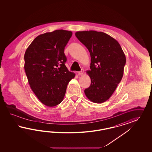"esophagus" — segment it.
Segmentation results:
<instances>
[{
  "mask_svg": "<svg viewBox=\"0 0 152 152\" xmlns=\"http://www.w3.org/2000/svg\"><path fill=\"white\" fill-rule=\"evenodd\" d=\"M83 72H84V70L83 69H81V71H79L78 72V75L80 76V75H83Z\"/></svg>",
  "mask_w": 152,
  "mask_h": 152,
  "instance_id": "1",
  "label": "esophagus"
}]
</instances>
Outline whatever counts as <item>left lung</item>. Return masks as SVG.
<instances>
[{"instance_id": "left-lung-1", "label": "left lung", "mask_w": 152, "mask_h": 152, "mask_svg": "<svg viewBox=\"0 0 152 152\" xmlns=\"http://www.w3.org/2000/svg\"><path fill=\"white\" fill-rule=\"evenodd\" d=\"M90 53V70L87 74L91 85L84 91L91 101L100 104L107 100L121 81L126 57L121 46L106 33L95 31L75 33Z\"/></svg>"}]
</instances>
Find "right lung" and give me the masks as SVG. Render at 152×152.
Wrapping results in <instances>:
<instances>
[{
	"instance_id": "1",
	"label": "right lung",
	"mask_w": 152,
	"mask_h": 152,
	"mask_svg": "<svg viewBox=\"0 0 152 152\" xmlns=\"http://www.w3.org/2000/svg\"><path fill=\"white\" fill-rule=\"evenodd\" d=\"M71 31L56 30L37 36L24 54V69L33 92L43 104L49 107L60 104L68 83L75 74L65 66V46Z\"/></svg>"
}]
</instances>
